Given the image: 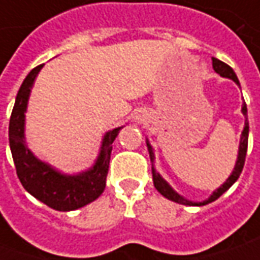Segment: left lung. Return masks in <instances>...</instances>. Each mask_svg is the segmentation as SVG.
Segmentation results:
<instances>
[{
  "label": "left lung",
  "instance_id": "obj_1",
  "mask_svg": "<svg viewBox=\"0 0 260 260\" xmlns=\"http://www.w3.org/2000/svg\"><path fill=\"white\" fill-rule=\"evenodd\" d=\"M213 69H214L215 72H217L220 76H223V78H229V79L235 81L236 84L240 86V82H239V79H237V76H236L235 71H233L230 66L227 65V63H224V62H221V60H218V59L213 57ZM242 113H243V115H245V127H243L242 136H240L239 153H237V160H236L235 169H233V172L230 174V176L225 179L224 184L220 185V186H218V188H217L214 192L210 195L207 200H204V201H200V203L189 201V200L184 198L182 195L178 194L174 188H172V186L168 184L165 179L162 178V175L159 174V172H156L155 165H153V164H155V153H153V149H152V146H150V143H149V140L146 139V145H147V150H149V156H150V162H152V175H153V184H155L156 189H157L160 194L164 195L165 198L171 200V201H175V203H178V204H182V205H195V207H201V205L210 204V203L215 201L218 197H221V195L224 194L225 191H227V189H229V188H230V186H232V185L235 184L236 181L239 179V176H240L242 171H243V165H245L246 152H247V137H249L247 107H246L245 103H243V105H242Z\"/></svg>",
  "mask_w": 260,
  "mask_h": 260
}]
</instances>
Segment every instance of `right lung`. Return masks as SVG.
I'll return each mask as SVG.
<instances>
[{
    "label": "right lung",
    "instance_id": "right-lung-1",
    "mask_svg": "<svg viewBox=\"0 0 260 260\" xmlns=\"http://www.w3.org/2000/svg\"><path fill=\"white\" fill-rule=\"evenodd\" d=\"M43 65L36 66L25 76L15 96V104L10 118L8 137L17 176L24 189L39 201L57 211H72L95 201L104 192L113 142L120 130L117 127L103 137L98 157L94 165L84 172L68 175L40 160L25 145V113L31 88Z\"/></svg>",
    "mask_w": 260,
    "mask_h": 260
}]
</instances>
